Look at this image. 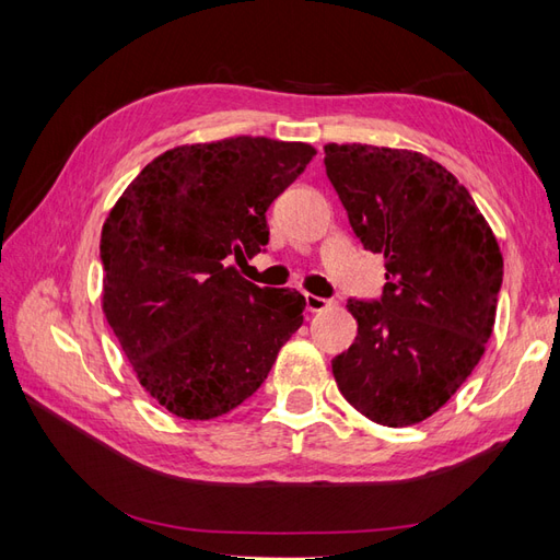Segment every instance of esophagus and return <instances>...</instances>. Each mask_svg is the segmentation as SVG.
I'll list each match as a JSON object with an SVG mask.
<instances>
[{"instance_id":"34e87169","label":"esophagus","mask_w":560,"mask_h":560,"mask_svg":"<svg viewBox=\"0 0 560 560\" xmlns=\"http://www.w3.org/2000/svg\"><path fill=\"white\" fill-rule=\"evenodd\" d=\"M331 301L327 299H319V295H313V293H305V307L307 313H323L325 307H329Z\"/></svg>"}]
</instances>
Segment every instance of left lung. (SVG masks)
I'll return each mask as SVG.
<instances>
[{
	"label": "left lung",
	"instance_id": "1",
	"mask_svg": "<svg viewBox=\"0 0 560 560\" xmlns=\"http://www.w3.org/2000/svg\"><path fill=\"white\" fill-rule=\"evenodd\" d=\"M325 168L353 233L385 257L377 303L349 301L359 335L331 361L365 419L425 421L462 387L493 335L503 255L467 187L419 151L327 144Z\"/></svg>",
	"mask_w": 560,
	"mask_h": 560
}]
</instances>
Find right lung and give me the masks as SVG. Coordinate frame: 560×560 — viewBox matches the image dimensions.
I'll list each match as a JSON object with an SVG mask.
<instances>
[{
  "mask_svg": "<svg viewBox=\"0 0 560 560\" xmlns=\"http://www.w3.org/2000/svg\"><path fill=\"white\" fill-rule=\"evenodd\" d=\"M315 153L247 135L175 147L105 219V319L141 387L180 419H217L253 397L303 325L299 291L259 289L229 261L267 245L269 205Z\"/></svg>",
  "mask_w": 560,
  "mask_h": 560,
  "instance_id": "add662e5",
  "label": "right lung"
}]
</instances>
